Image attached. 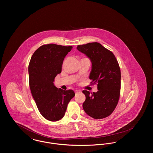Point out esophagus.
Masks as SVG:
<instances>
[{
	"mask_svg": "<svg viewBox=\"0 0 153 153\" xmlns=\"http://www.w3.org/2000/svg\"><path fill=\"white\" fill-rule=\"evenodd\" d=\"M81 91H78V90H76V91H75V93L76 94V93H79V92H80Z\"/></svg>",
	"mask_w": 153,
	"mask_h": 153,
	"instance_id": "esophagus-1",
	"label": "esophagus"
}]
</instances>
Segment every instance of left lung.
<instances>
[{
  "label": "left lung",
  "instance_id": "1",
  "mask_svg": "<svg viewBox=\"0 0 153 153\" xmlns=\"http://www.w3.org/2000/svg\"><path fill=\"white\" fill-rule=\"evenodd\" d=\"M76 49L90 59L92 69L89 79L97 84L98 91L82 92L86 99L82 107L88 115L94 119H102L112 114L120 98L121 71L112 52L98 42L78 45Z\"/></svg>",
  "mask_w": 153,
  "mask_h": 153
}]
</instances>
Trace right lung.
I'll return each mask as SVG.
<instances>
[{"label": "right lung", "mask_w": 153, "mask_h": 153, "mask_svg": "<svg viewBox=\"0 0 153 153\" xmlns=\"http://www.w3.org/2000/svg\"><path fill=\"white\" fill-rule=\"evenodd\" d=\"M72 46L44 45L31 57L29 66V87L39 111L44 118L57 121L65 115L67 105L75 96L73 90L56 87L53 81L62 71L66 55Z\"/></svg>", "instance_id": "1"}]
</instances>
